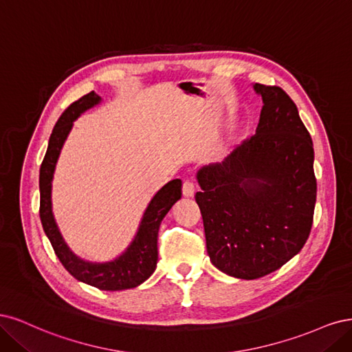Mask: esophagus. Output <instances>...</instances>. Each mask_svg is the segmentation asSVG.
I'll return each mask as SVG.
<instances>
[{
  "instance_id": "esophagus-1",
  "label": "esophagus",
  "mask_w": 352,
  "mask_h": 352,
  "mask_svg": "<svg viewBox=\"0 0 352 352\" xmlns=\"http://www.w3.org/2000/svg\"><path fill=\"white\" fill-rule=\"evenodd\" d=\"M195 191H196L195 183H192L191 179H186L184 184H183V195L186 197H192V196H195Z\"/></svg>"
}]
</instances>
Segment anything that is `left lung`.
I'll list each match as a JSON object with an SVG mask.
<instances>
[{"mask_svg": "<svg viewBox=\"0 0 352 352\" xmlns=\"http://www.w3.org/2000/svg\"><path fill=\"white\" fill-rule=\"evenodd\" d=\"M253 87L263 100L256 134L197 171L210 262L240 279L269 275L300 253L317 195L313 142L296 104L278 86Z\"/></svg>", "mask_w": 352, "mask_h": 352, "instance_id": "obj_1", "label": "left lung"}]
</instances>
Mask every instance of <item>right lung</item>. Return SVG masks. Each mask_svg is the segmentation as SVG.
Returning a JSON list of instances; mask_svg holds the SVG:
<instances>
[{
    "label": "right lung",
    "mask_w": 352,
    "mask_h": 352,
    "mask_svg": "<svg viewBox=\"0 0 352 352\" xmlns=\"http://www.w3.org/2000/svg\"><path fill=\"white\" fill-rule=\"evenodd\" d=\"M102 98L90 92L67 108L60 120L56 121L50 138L48 149L39 171V191H41V222L43 231L52 244L56 257L63 266L69 270L77 280L104 291H121L139 287L149 278L157 262V231L165 214L181 199V179H173L166 183L147 205L139 230L133 241L118 257L109 262H90L74 254L67 245L56 226L52 213V178L55 173L67 135L73 129V122L87 109L100 104Z\"/></svg>",
    "instance_id": "obj_1"
}]
</instances>
